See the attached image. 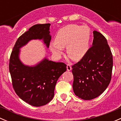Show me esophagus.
I'll return each instance as SVG.
<instances>
[{"instance_id": "esophagus-1", "label": "esophagus", "mask_w": 121, "mask_h": 121, "mask_svg": "<svg viewBox=\"0 0 121 121\" xmlns=\"http://www.w3.org/2000/svg\"><path fill=\"white\" fill-rule=\"evenodd\" d=\"M72 67H71V65L70 64H68L67 65V69L68 71H70L71 70Z\"/></svg>"}]
</instances>
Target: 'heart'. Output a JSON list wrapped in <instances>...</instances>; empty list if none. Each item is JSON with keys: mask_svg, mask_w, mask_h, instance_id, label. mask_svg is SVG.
<instances>
[{"mask_svg": "<svg viewBox=\"0 0 121 121\" xmlns=\"http://www.w3.org/2000/svg\"><path fill=\"white\" fill-rule=\"evenodd\" d=\"M90 38L88 27L69 24L58 30L55 41L50 44V48L54 54L60 56L63 48L66 47L68 57L73 60H79L88 51Z\"/></svg>", "mask_w": 121, "mask_h": 121, "instance_id": "heart-1", "label": "heart"}]
</instances>
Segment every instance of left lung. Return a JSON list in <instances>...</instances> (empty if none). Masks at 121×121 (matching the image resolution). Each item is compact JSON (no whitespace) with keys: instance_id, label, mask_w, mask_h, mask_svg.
<instances>
[{"instance_id":"left-lung-1","label":"left lung","mask_w":121,"mask_h":121,"mask_svg":"<svg viewBox=\"0 0 121 121\" xmlns=\"http://www.w3.org/2000/svg\"><path fill=\"white\" fill-rule=\"evenodd\" d=\"M92 46L78 63L72 66L74 94L84 100L97 98L110 83L113 58L106 38L94 31Z\"/></svg>"}]
</instances>
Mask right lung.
I'll list each match as a JSON object with an SVG mask.
<instances>
[{"mask_svg":"<svg viewBox=\"0 0 121 121\" xmlns=\"http://www.w3.org/2000/svg\"><path fill=\"white\" fill-rule=\"evenodd\" d=\"M50 26L46 23L31 27L18 38L10 57L9 71L13 89L23 101L34 107H41L52 101L57 80L67 70V65L44 58L35 66H26L19 60V48L32 39H43L48 47Z\"/></svg>","mask_w":121,"mask_h":121,"instance_id":"add662e5","label":"right lung"}]
</instances>
